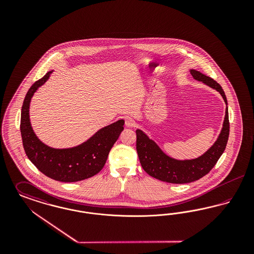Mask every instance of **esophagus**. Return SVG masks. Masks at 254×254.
I'll return each instance as SVG.
<instances>
[{
	"label": "esophagus",
	"instance_id": "34e87169",
	"mask_svg": "<svg viewBox=\"0 0 254 254\" xmlns=\"http://www.w3.org/2000/svg\"><path fill=\"white\" fill-rule=\"evenodd\" d=\"M125 124H126V127H133L135 126V121L133 120L132 118L127 117V118H126Z\"/></svg>",
	"mask_w": 254,
	"mask_h": 254
}]
</instances>
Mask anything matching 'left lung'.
<instances>
[{
    "label": "left lung",
    "mask_w": 254,
    "mask_h": 254,
    "mask_svg": "<svg viewBox=\"0 0 254 254\" xmlns=\"http://www.w3.org/2000/svg\"><path fill=\"white\" fill-rule=\"evenodd\" d=\"M190 71L196 81L202 82L203 84L218 91L228 106L225 92L216 81L193 68H191ZM229 134L230 122L229 109L227 107L223 127L217 140L204 154L199 157L186 160H178L170 157L161 149L155 141L150 139L141 129L136 130V149L142 168L148 175L160 181L171 184H187L199 180L215 166L226 148L229 140Z\"/></svg>",
    "instance_id": "left-lung-1"
}]
</instances>
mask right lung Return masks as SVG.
<instances>
[{
  "mask_svg": "<svg viewBox=\"0 0 254 254\" xmlns=\"http://www.w3.org/2000/svg\"><path fill=\"white\" fill-rule=\"evenodd\" d=\"M54 70H50L28 89L21 113V134L24 151L42 173L56 181L71 183L94 176L104 168L111 147L124 130L121 119L100 128L80 145L55 148L43 143L34 132L30 118V102L37 90L45 85Z\"/></svg>",
  "mask_w": 254,
  "mask_h": 254,
  "instance_id": "add662e5",
  "label": "right lung"
}]
</instances>
